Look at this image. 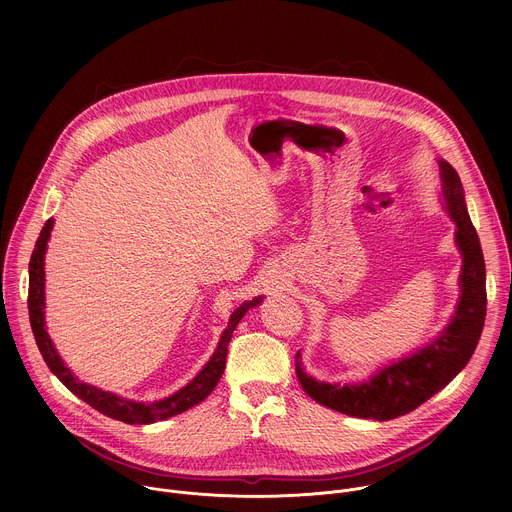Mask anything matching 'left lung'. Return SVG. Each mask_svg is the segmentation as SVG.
I'll return each instance as SVG.
<instances>
[{
  "mask_svg": "<svg viewBox=\"0 0 512 512\" xmlns=\"http://www.w3.org/2000/svg\"><path fill=\"white\" fill-rule=\"evenodd\" d=\"M440 176L444 208L456 225L454 241L462 255L460 298L454 316L423 348L385 364L360 383L318 381L306 373L298 352L300 385L320 405L360 419H395L442 391L472 358L486 318V267L458 172L440 160Z\"/></svg>",
  "mask_w": 512,
  "mask_h": 512,
  "instance_id": "left-lung-1",
  "label": "left lung"
}]
</instances>
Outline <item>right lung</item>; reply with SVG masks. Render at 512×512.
Returning a JSON list of instances; mask_svg holds the SVG:
<instances>
[{
	"instance_id": "1",
	"label": "right lung",
	"mask_w": 512,
	"mask_h": 512,
	"mask_svg": "<svg viewBox=\"0 0 512 512\" xmlns=\"http://www.w3.org/2000/svg\"><path fill=\"white\" fill-rule=\"evenodd\" d=\"M54 227V218H48L46 225L40 231V237L36 241L32 259H30V287H28V310H30V324H32V332L36 338V344L44 356V362L48 364V369L52 371V375L58 377V381L70 391L75 393L79 399H83L85 403H89L93 409L101 411L107 417H113L117 421L123 423H131V425H148V423H156V421H164L170 419L178 413L188 411L190 407L202 403L212 389L216 387V383L221 381L223 373H225V362H227V348L231 342V336L237 328V324L243 320V316L251 310L257 308L263 302V296L253 298L251 302H245L241 308H237L231 318L227 328L221 334V340L216 344V350L212 352L210 360L204 364V367L198 371V375L184 385L182 389H178L176 393L158 399V401H133L121 395H115L111 391H103L95 385H89L85 381H79L72 373L64 360L60 358L58 350L54 348V342L46 330V320H44V308H46V294H44V283H46V273H44V255L48 249V241H50V231Z\"/></svg>"
}]
</instances>
